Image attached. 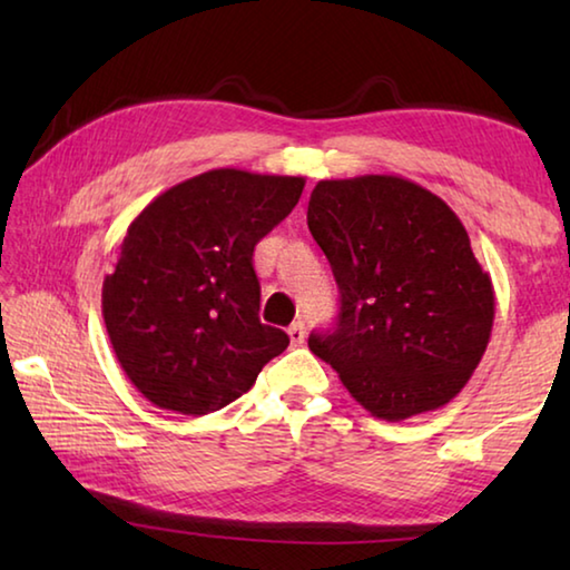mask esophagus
<instances>
[{"label": "esophagus", "mask_w": 570, "mask_h": 570, "mask_svg": "<svg viewBox=\"0 0 570 570\" xmlns=\"http://www.w3.org/2000/svg\"><path fill=\"white\" fill-rule=\"evenodd\" d=\"M288 340H292L294 346H302L306 340V330H304V322H294L288 326Z\"/></svg>", "instance_id": "esophagus-1"}]
</instances>
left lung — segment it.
Masks as SVG:
<instances>
[{
	"instance_id": "1",
	"label": "left lung",
	"mask_w": 570,
	"mask_h": 570,
	"mask_svg": "<svg viewBox=\"0 0 570 570\" xmlns=\"http://www.w3.org/2000/svg\"><path fill=\"white\" fill-rule=\"evenodd\" d=\"M306 224L342 294L308 350L374 417L448 404L488 350L495 292L445 200L400 176L320 180Z\"/></svg>"
}]
</instances>
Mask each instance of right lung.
Returning a JSON list of instances; mask_svg holds the SVG:
<instances>
[{
  "mask_svg": "<svg viewBox=\"0 0 570 570\" xmlns=\"http://www.w3.org/2000/svg\"><path fill=\"white\" fill-rule=\"evenodd\" d=\"M304 183L216 168L160 193L128 226L102 282V320L122 372L156 407L193 417L226 407L288 346L258 320L254 246Z\"/></svg>",
  "mask_w": 570,
  "mask_h": 570,
  "instance_id": "add662e5",
  "label": "right lung"
}]
</instances>
